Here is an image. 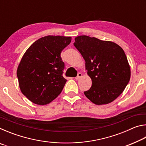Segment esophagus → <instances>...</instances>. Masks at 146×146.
Listing matches in <instances>:
<instances>
[{"label": "esophagus", "instance_id": "1", "mask_svg": "<svg viewBox=\"0 0 146 146\" xmlns=\"http://www.w3.org/2000/svg\"><path fill=\"white\" fill-rule=\"evenodd\" d=\"M82 73H78L77 76H76V77H75V79H76V80H78V79L80 78V77H82Z\"/></svg>", "mask_w": 146, "mask_h": 146}]
</instances>
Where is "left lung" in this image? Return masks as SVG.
I'll list each match as a JSON object with an SVG mask.
<instances>
[{
  "mask_svg": "<svg viewBox=\"0 0 146 146\" xmlns=\"http://www.w3.org/2000/svg\"><path fill=\"white\" fill-rule=\"evenodd\" d=\"M74 46L86 62V70L92 80L84 91L96 105L115 100L126 87L131 77L130 66L123 49L113 42L86 35L76 36Z\"/></svg>",
  "mask_w": 146,
  "mask_h": 146,
  "instance_id": "obj_1",
  "label": "left lung"
}]
</instances>
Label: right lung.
Masks as SVG:
<instances>
[{
  "instance_id": "right-lung-1",
  "label": "right lung",
  "mask_w": 146,
  "mask_h": 146,
  "mask_svg": "<svg viewBox=\"0 0 146 146\" xmlns=\"http://www.w3.org/2000/svg\"><path fill=\"white\" fill-rule=\"evenodd\" d=\"M71 36L48 35L38 39L27 49L17 71L21 92L38 105H46L60 95L67 80L62 76V51Z\"/></svg>"
}]
</instances>
